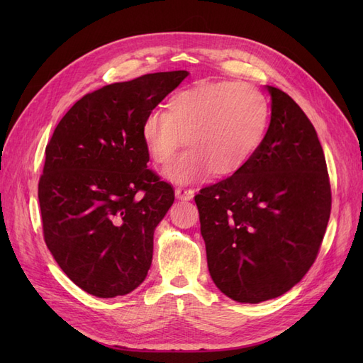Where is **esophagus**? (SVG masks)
<instances>
[{
    "mask_svg": "<svg viewBox=\"0 0 363 363\" xmlns=\"http://www.w3.org/2000/svg\"><path fill=\"white\" fill-rule=\"evenodd\" d=\"M194 195H195L194 189H184V188L175 189V196L182 201H191L194 199Z\"/></svg>",
    "mask_w": 363,
    "mask_h": 363,
    "instance_id": "1",
    "label": "esophagus"
}]
</instances>
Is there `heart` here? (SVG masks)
Returning a JSON list of instances; mask_svg holds the SVG:
<instances>
[{"label":"heart","instance_id":"heart-1","mask_svg":"<svg viewBox=\"0 0 363 363\" xmlns=\"http://www.w3.org/2000/svg\"><path fill=\"white\" fill-rule=\"evenodd\" d=\"M268 101L255 86L200 82L175 92L167 112L152 111L140 135L157 164H168L183 145L188 151L164 171L167 179L188 184L212 171L227 177L245 167L265 135Z\"/></svg>","mask_w":363,"mask_h":363}]
</instances>
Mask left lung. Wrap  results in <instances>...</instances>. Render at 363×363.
<instances>
[{
  "mask_svg": "<svg viewBox=\"0 0 363 363\" xmlns=\"http://www.w3.org/2000/svg\"><path fill=\"white\" fill-rule=\"evenodd\" d=\"M271 95L265 138L244 168L195 195L216 288L256 304L288 292L311 269L332 208L324 151L292 98Z\"/></svg>",
  "mask_w": 363,
  "mask_h": 363,
  "instance_id": "8db88e82",
  "label": "left lung"
}]
</instances>
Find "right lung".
I'll list each match as a JSON object with an SVG mask.
<instances>
[{
  "mask_svg": "<svg viewBox=\"0 0 363 363\" xmlns=\"http://www.w3.org/2000/svg\"><path fill=\"white\" fill-rule=\"evenodd\" d=\"M188 71L156 72L84 95L54 130L39 180L45 244L84 292L135 291L152 260V236L174 203L147 168L140 127Z\"/></svg>",
  "mask_w": 363,
  "mask_h": 363,
  "instance_id": "right-lung-1",
  "label": "right lung"
}]
</instances>
